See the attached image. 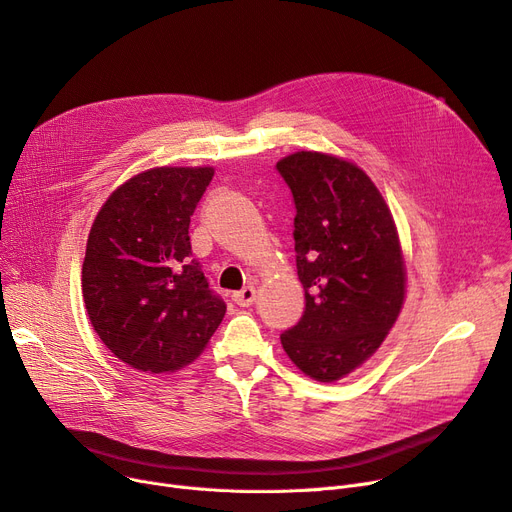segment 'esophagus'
Returning a JSON list of instances; mask_svg holds the SVG:
<instances>
[{
    "label": "esophagus",
    "instance_id": "1",
    "mask_svg": "<svg viewBox=\"0 0 512 512\" xmlns=\"http://www.w3.org/2000/svg\"><path fill=\"white\" fill-rule=\"evenodd\" d=\"M255 299H257V290H255V286H245L242 290H238V292H234V294H232V301H234L236 305H240V307H249V305H253V303H255Z\"/></svg>",
    "mask_w": 512,
    "mask_h": 512
}]
</instances>
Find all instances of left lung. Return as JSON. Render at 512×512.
Masks as SVG:
<instances>
[{"label": "left lung", "mask_w": 512, "mask_h": 512, "mask_svg": "<svg viewBox=\"0 0 512 512\" xmlns=\"http://www.w3.org/2000/svg\"><path fill=\"white\" fill-rule=\"evenodd\" d=\"M294 215L305 313L280 340L317 382H336L378 351L405 303L407 272L392 213L351 161L297 151L276 164Z\"/></svg>", "instance_id": "obj_1"}]
</instances>
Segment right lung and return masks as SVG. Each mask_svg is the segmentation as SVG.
<instances>
[{
    "label": "right lung",
    "instance_id": "1",
    "mask_svg": "<svg viewBox=\"0 0 512 512\" xmlns=\"http://www.w3.org/2000/svg\"><path fill=\"white\" fill-rule=\"evenodd\" d=\"M213 168H151L107 197L91 226L83 299L114 357L145 373L193 363L226 303L191 259L188 224Z\"/></svg>",
    "mask_w": 512,
    "mask_h": 512
}]
</instances>
